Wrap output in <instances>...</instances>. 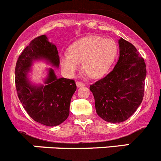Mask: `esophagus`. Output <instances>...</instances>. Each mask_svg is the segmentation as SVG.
Returning a JSON list of instances; mask_svg holds the SVG:
<instances>
[{"label":"esophagus","instance_id":"esophagus-1","mask_svg":"<svg viewBox=\"0 0 161 161\" xmlns=\"http://www.w3.org/2000/svg\"><path fill=\"white\" fill-rule=\"evenodd\" d=\"M76 86H77V87H81V86H84L85 83L81 82H76Z\"/></svg>","mask_w":161,"mask_h":161}]
</instances>
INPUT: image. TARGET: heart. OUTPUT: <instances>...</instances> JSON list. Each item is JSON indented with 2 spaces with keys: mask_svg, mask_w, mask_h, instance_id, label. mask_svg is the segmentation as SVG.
I'll return each mask as SVG.
<instances>
[{
  "mask_svg": "<svg viewBox=\"0 0 161 161\" xmlns=\"http://www.w3.org/2000/svg\"><path fill=\"white\" fill-rule=\"evenodd\" d=\"M118 44L113 39L89 36L79 39L69 47V52L59 57L64 71L72 75L82 62V68L93 79L103 76L118 55Z\"/></svg>",
  "mask_w": 161,
  "mask_h": 161,
  "instance_id": "heart-1",
  "label": "heart"
}]
</instances>
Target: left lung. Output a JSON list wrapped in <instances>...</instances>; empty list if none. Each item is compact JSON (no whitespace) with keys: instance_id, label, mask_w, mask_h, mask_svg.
<instances>
[{"instance_id":"left-lung-1","label":"left lung","mask_w":161,"mask_h":161,"mask_svg":"<svg viewBox=\"0 0 161 161\" xmlns=\"http://www.w3.org/2000/svg\"><path fill=\"white\" fill-rule=\"evenodd\" d=\"M118 44L119 59L114 68L90 86L97 115L112 123L125 121L137 109L146 77L145 60L136 47L122 38Z\"/></svg>"}]
</instances>
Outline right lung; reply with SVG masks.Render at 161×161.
<instances>
[{"instance_id": "right-lung-1", "label": "right lung", "mask_w": 161, "mask_h": 161, "mask_svg": "<svg viewBox=\"0 0 161 161\" xmlns=\"http://www.w3.org/2000/svg\"><path fill=\"white\" fill-rule=\"evenodd\" d=\"M36 60H45L57 68L59 65L56 46L48 41L46 35L31 40L18 58L15 69L18 97L34 121L47 126L58 125L68 118L76 84L72 79L57 78L52 68L47 69L43 84L31 83L28 74Z\"/></svg>"}]
</instances>
